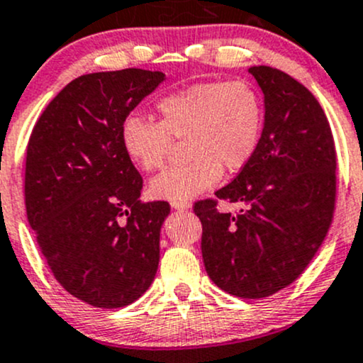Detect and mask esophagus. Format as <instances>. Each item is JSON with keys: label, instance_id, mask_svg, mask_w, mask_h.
Instances as JSON below:
<instances>
[{"label": "esophagus", "instance_id": "34e87169", "mask_svg": "<svg viewBox=\"0 0 363 363\" xmlns=\"http://www.w3.org/2000/svg\"><path fill=\"white\" fill-rule=\"evenodd\" d=\"M171 207L177 211H186L190 209V202H171Z\"/></svg>", "mask_w": 363, "mask_h": 363}]
</instances>
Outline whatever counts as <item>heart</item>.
<instances>
[{
	"instance_id": "heart-1",
	"label": "heart",
	"mask_w": 363,
	"mask_h": 363,
	"mask_svg": "<svg viewBox=\"0 0 363 363\" xmlns=\"http://www.w3.org/2000/svg\"><path fill=\"white\" fill-rule=\"evenodd\" d=\"M160 121L128 115L120 128L128 160L147 173L168 161L174 140L185 142L186 164L166 169L150 182V194L171 202H189L218 185L223 168L243 169L259 147L264 103L250 84L203 82L162 96Z\"/></svg>"
}]
</instances>
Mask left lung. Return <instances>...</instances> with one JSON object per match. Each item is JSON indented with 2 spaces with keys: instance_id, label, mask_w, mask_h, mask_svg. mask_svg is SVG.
Masks as SVG:
<instances>
[{
  "instance_id": "1",
  "label": "left lung",
  "mask_w": 363,
  "mask_h": 363,
  "mask_svg": "<svg viewBox=\"0 0 363 363\" xmlns=\"http://www.w3.org/2000/svg\"><path fill=\"white\" fill-rule=\"evenodd\" d=\"M264 92V128L250 162L216 199L194 203L209 278L240 298H266L298 278L323 245L336 206V149L324 109L288 73L248 70ZM240 203L235 215L217 201Z\"/></svg>"
}]
</instances>
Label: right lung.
I'll return each mask as SVG.
<instances>
[{
    "mask_svg": "<svg viewBox=\"0 0 363 363\" xmlns=\"http://www.w3.org/2000/svg\"><path fill=\"white\" fill-rule=\"evenodd\" d=\"M164 73L127 68L72 80L27 145L26 209L40 254L75 298L120 308L144 295L160 264L164 201L142 202V177L120 128Z\"/></svg>",
    "mask_w": 363,
    "mask_h": 363,
    "instance_id": "1",
    "label": "right lung"
}]
</instances>
